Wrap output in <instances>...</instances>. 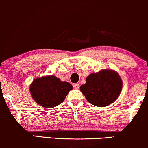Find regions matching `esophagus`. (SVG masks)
I'll return each instance as SVG.
<instances>
[{"mask_svg":"<svg viewBox=\"0 0 148 148\" xmlns=\"http://www.w3.org/2000/svg\"><path fill=\"white\" fill-rule=\"evenodd\" d=\"M74 89H78L80 88V85H79V84H78V83H76V84H74Z\"/></svg>","mask_w":148,"mask_h":148,"instance_id":"obj_1","label":"esophagus"}]
</instances>
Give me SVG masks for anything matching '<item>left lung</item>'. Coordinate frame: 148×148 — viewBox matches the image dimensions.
I'll return each mask as SVG.
<instances>
[{"label":"left lung","mask_w":148,"mask_h":148,"mask_svg":"<svg viewBox=\"0 0 148 148\" xmlns=\"http://www.w3.org/2000/svg\"><path fill=\"white\" fill-rule=\"evenodd\" d=\"M122 89V80L118 73L112 70H102L89 74L86 83L80 86L89 103L104 107L117 100Z\"/></svg>","instance_id":"8db88e82"}]
</instances>
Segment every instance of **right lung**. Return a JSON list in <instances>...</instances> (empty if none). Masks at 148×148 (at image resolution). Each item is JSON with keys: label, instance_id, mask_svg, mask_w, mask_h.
Returning a JSON list of instances; mask_svg holds the SVG:
<instances>
[{"label": "right lung", "instance_id": "1", "mask_svg": "<svg viewBox=\"0 0 148 148\" xmlns=\"http://www.w3.org/2000/svg\"><path fill=\"white\" fill-rule=\"evenodd\" d=\"M72 89L70 83L61 81L53 75L35 78L30 85L31 96L39 105L46 108L62 103Z\"/></svg>", "mask_w": 148, "mask_h": 148}]
</instances>
